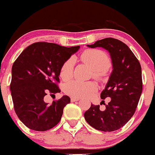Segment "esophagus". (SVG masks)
Returning a JSON list of instances; mask_svg holds the SVG:
<instances>
[{
    "mask_svg": "<svg viewBox=\"0 0 155 155\" xmlns=\"http://www.w3.org/2000/svg\"><path fill=\"white\" fill-rule=\"evenodd\" d=\"M80 100V98L79 97H71V101L72 102H75V101H78Z\"/></svg>",
    "mask_w": 155,
    "mask_h": 155,
    "instance_id": "obj_1",
    "label": "esophagus"
}]
</instances>
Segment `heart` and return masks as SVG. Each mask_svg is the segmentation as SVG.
Wrapping results in <instances>:
<instances>
[{
  "instance_id": "1",
  "label": "heart",
  "mask_w": 155,
  "mask_h": 155,
  "mask_svg": "<svg viewBox=\"0 0 155 155\" xmlns=\"http://www.w3.org/2000/svg\"><path fill=\"white\" fill-rule=\"evenodd\" d=\"M81 61L92 69L94 78L101 79L106 75L107 68L110 66V59L106 52L100 49H87L79 56ZM74 61L69 58L62 64L60 70V76L64 81L73 77ZM67 94L73 97H88L97 90V85L93 81L81 82L72 80L67 82L64 87Z\"/></svg>"
}]
</instances>
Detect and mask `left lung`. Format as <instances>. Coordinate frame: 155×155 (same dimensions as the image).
Masks as SVG:
<instances>
[{
    "label": "left lung",
    "instance_id": "8db88e82",
    "mask_svg": "<svg viewBox=\"0 0 155 155\" xmlns=\"http://www.w3.org/2000/svg\"><path fill=\"white\" fill-rule=\"evenodd\" d=\"M87 46L107 49L113 70L101 94V99L109 97L111 101L104 104V111L100 110V105L91 104L84 114L85 119L98 130H117L132 118L138 105L143 90L141 65L130 48L117 39L108 37Z\"/></svg>",
    "mask_w": 155,
    "mask_h": 155
}]
</instances>
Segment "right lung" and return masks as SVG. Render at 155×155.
I'll list each match as a JSON object with an SVG mask.
<instances>
[{"mask_svg":"<svg viewBox=\"0 0 155 155\" xmlns=\"http://www.w3.org/2000/svg\"><path fill=\"white\" fill-rule=\"evenodd\" d=\"M79 47L37 42L28 46L13 63L10 91L14 109L30 129L46 131L60 121L70 98L64 95L51 105L43 99L48 93L61 92L58 85L61 68Z\"/></svg>","mask_w":155,"mask_h":155,"instance_id":"obj_1","label":"right lung"}]
</instances>
